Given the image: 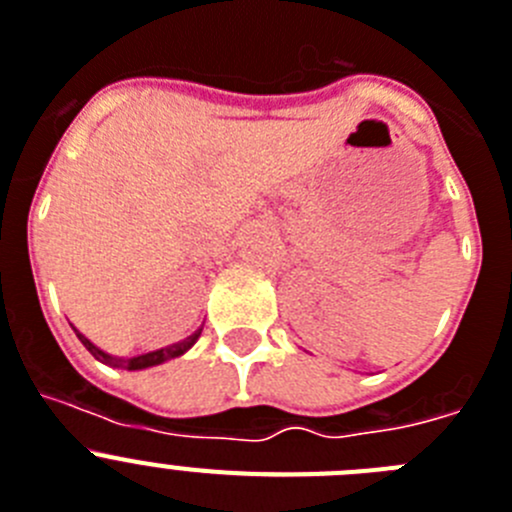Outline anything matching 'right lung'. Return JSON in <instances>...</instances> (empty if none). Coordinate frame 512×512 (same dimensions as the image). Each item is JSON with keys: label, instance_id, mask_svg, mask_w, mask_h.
I'll list each match as a JSON object with an SVG mask.
<instances>
[{"label": "right lung", "instance_id": "add662e5", "mask_svg": "<svg viewBox=\"0 0 512 512\" xmlns=\"http://www.w3.org/2000/svg\"><path fill=\"white\" fill-rule=\"evenodd\" d=\"M77 332V330H74ZM77 337L82 340V345L87 350H90L92 355H95L97 361L100 363H108V366H118V368H128V371H139V368H149V366H159V363L170 361V358H177V355H182L185 350L193 348V342L201 337V330L193 332L190 337H185L182 342H177V345H170V348H162V350H154V353H144V355H136V358H128V361H118V358H113V355L102 353L100 348H95L87 337L82 335V332H77Z\"/></svg>", "mask_w": 512, "mask_h": 512}]
</instances>
